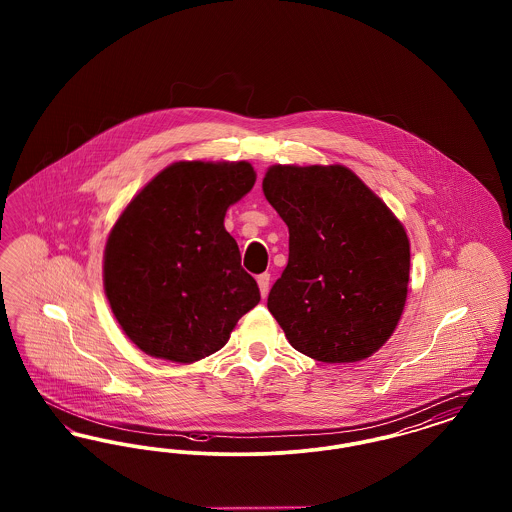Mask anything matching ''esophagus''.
<instances>
[{"label": "esophagus", "instance_id": "obj_1", "mask_svg": "<svg viewBox=\"0 0 512 512\" xmlns=\"http://www.w3.org/2000/svg\"><path fill=\"white\" fill-rule=\"evenodd\" d=\"M257 284H259L261 295H263V297H267L268 288H270V274H268V272H265V274H259V276H257Z\"/></svg>", "mask_w": 512, "mask_h": 512}]
</instances>
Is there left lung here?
<instances>
[{"label":"left lung","mask_w":512,"mask_h":512,"mask_svg":"<svg viewBox=\"0 0 512 512\" xmlns=\"http://www.w3.org/2000/svg\"><path fill=\"white\" fill-rule=\"evenodd\" d=\"M263 194L290 230L288 267L268 311L299 353L330 365L365 361L405 309V226L343 165H272Z\"/></svg>","instance_id":"obj_1"}]
</instances>
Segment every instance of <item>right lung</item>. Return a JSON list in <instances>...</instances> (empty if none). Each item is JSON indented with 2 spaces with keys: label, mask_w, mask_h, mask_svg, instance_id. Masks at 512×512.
Segmentation results:
<instances>
[{
  "label": "right lung",
  "mask_w": 512,
  "mask_h": 512,
  "mask_svg": "<svg viewBox=\"0 0 512 512\" xmlns=\"http://www.w3.org/2000/svg\"><path fill=\"white\" fill-rule=\"evenodd\" d=\"M247 161H178L113 224L103 288L122 332L149 357L190 365L219 351L261 293L224 215L255 184Z\"/></svg>",
  "instance_id": "add662e5"
}]
</instances>
